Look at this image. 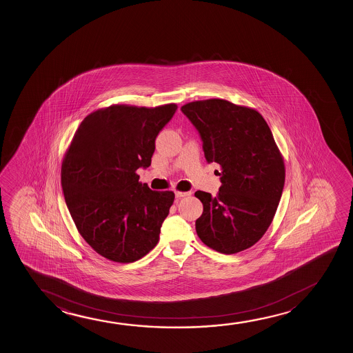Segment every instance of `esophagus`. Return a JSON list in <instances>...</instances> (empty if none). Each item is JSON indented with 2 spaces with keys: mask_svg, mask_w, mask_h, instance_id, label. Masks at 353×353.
I'll return each mask as SVG.
<instances>
[{
  "mask_svg": "<svg viewBox=\"0 0 353 353\" xmlns=\"http://www.w3.org/2000/svg\"><path fill=\"white\" fill-rule=\"evenodd\" d=\"M174 194H176V198H184V196H188V195H190V192H179V190H176L174 192Z\"/></svg>",
  "mask_w": 353,
  "mask_h": 353,
  "instance_id": "esophagus-1",
  "label": "esophagus"
}]
</instances>
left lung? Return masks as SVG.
Instances as JSON below:
<instances>
[{"label": "left lung", "instance_id": "1", "mask_svg": "<svg viewBox=\"0 0 353 353\" xmlns=\"http://www.w3.org/2000/svg\"><path fill=\"white\" fill-rule=\"evenodd\" d=\"M181 111L201 136L206 160L222 170L216 196L195 193L203 206L196 234L223 254L245 251L270 227L285 185V163L270 128L254 108L222 99L189 102Z\"/></svg>", "mask_w": 353, "mask_h": 353}]
</instances>
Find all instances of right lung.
<instances>
[{"instance_id":"right-lung-1","label":"right lung","mask_w":353,"mask_h":353,"mask_svg":"<svg viewBox=\"0 0 353 353\" xmlns=\"http://www.w3.org/2000/svg\"><path fill=\"white\" fill-rule=\"evenodd\" d=\"M176 110V103L100 108L83 119L68 145L65 201L79 234L106 259L139 261L159 241L174 194L152 190L136 171L150 166L155 139Z\"/></svg>"}]
</instances>
